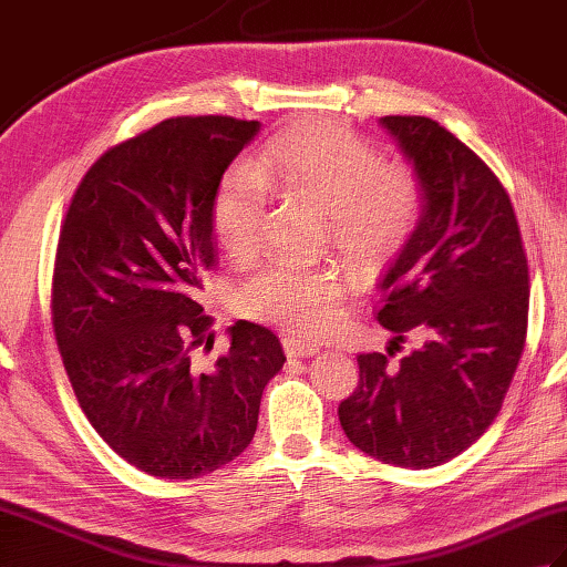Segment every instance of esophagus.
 <instances>
[{"label": "esophagus", "instance_id": "esophagus-1", "mask_svg": "<svg viewBox=\"0 0 567 567\" xmlns=\"http://www.w3.org/2000/svg\"><path fill=\"white\" fill-rule=\"evenodd\" d=\"M282 346H285V353L290 358H307V355L319 353L317 343L297 339V336H287V339H282Z\"/></svg>", "mask_w": 567, "mask_h": 567}]
</instances>
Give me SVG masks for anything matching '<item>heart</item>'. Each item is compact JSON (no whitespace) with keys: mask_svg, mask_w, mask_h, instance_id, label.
<instances>
[{"mask_svg":"<svg viewBox=\"0 0 567 567\" xmlns=\"http://www.w3.org/2000/svg\"><path fill=\"white\" fill-rule=\"evenodd\" d=\"M268 187L329 214L336 246L360 268L400 250L421 212L416 177L384 165L368 138L339 122L299 124L270 138L252 167L234 165L214 192V234L236 260H250L262 246ZM343 292L336 265L280 260L250 275L236 305L250 319L317 336L331 327Z\"/></svg>","mask_w":567,"mask_h":567,"instance_id":"1","label":"heart"}]
</instances>
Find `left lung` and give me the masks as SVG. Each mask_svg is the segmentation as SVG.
I'll return each mask as SVG.
<instances>
[{
  "instance_id": "8db88e82",
  "label": "left lung",
  "mask_w": 567,
  "mask_h": 567,
  "mask_svg": "<svg viewBox=\"0 0 567 567\" xmlns=\"http://www.w3.org/2000/svg\"><path fill=\"white\" fill-rule=\"evenodd\" d=\"M414 167L421 212L380 280L390 343H424L392 363L358 355V390L341 402L348 441L396 467L449 463L495 421L519 365L528 265L497 175L429 116H382ZM392 355V353H390Z\"/></svg>"
}]
</instances>
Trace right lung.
<instances>
[{
  "label": "right lung",
  "mask_w": 567,
  "mask_h": 567,
  "mask_svg": "<svg viewBox=\"0 0 567 567\" xmlns=\"http://www.w3.org/2000/svg\"><path fill=\"white\" fill-rule=\"evenodd\" d=\"M260 122L165 118L106 151L72 197L58 240L53 329L84 416L153 477L214 473L248 449L280 339L236 321L212 368L197 292L214 265L212 199Z\"/></svg>",
  "instance_id": "1"
}]
</instances>
